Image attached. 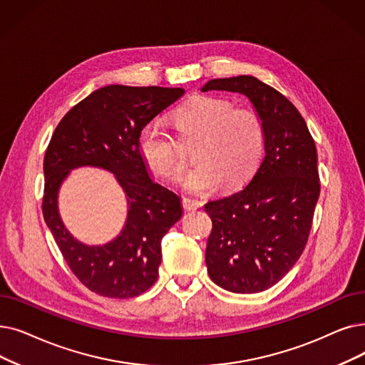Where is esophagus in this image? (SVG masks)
I'll use <instances>...</instances> for the list:
<instances>
[{
  "label": "esophagus",
  "mask_w": 365,
  "mask_h": 365,
  "mask_svg": "<svg viewBox=\"0 0 365 365\" xmlns=\"http://www.w3.org/2000/svg\"><path fill=\"white\" fill-rule=\"evenodd\" d=\"M182 205H183L185 210H197L201 205V202H198L195 200H191V198H183Z\"/></svg>",
  "instance_id": "obj_1"
}]
</instances>
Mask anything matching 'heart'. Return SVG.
Returning a JSON list of instances; mask_svg holds the SVG:
<instances>
[{
	"label": "heart",
	"instance_id": "obj_1",
	"mask_svg": "<svg viewBox=\"0 0 365 365\" xmlns=\"http://www.w3.org/2000/svg\"><path fill=\"white\" fill-rule=\"evenodd\" d=\"M179 143L197 146V163L182 179L189 194L212 192L222 183L232 189L243 185L257 170L265 146L259 116L249 108H237L217 97H198L171 113ZM165 126L150 120L138 133L137 149L143 161L167 180H176L183 170L180 146Z\"/></svg>",
	"mask_w": 365,
	"mask_h": 365
}]
</instances>
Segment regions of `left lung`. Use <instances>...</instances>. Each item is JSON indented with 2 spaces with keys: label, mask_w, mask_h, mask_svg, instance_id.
Listing matches in <instances>:
<instances>
[{
  "label": "left lung",
  "mask_w": 365,
  "mask_h": 365,
  "mask_svg": "<svg viewBox=\"0 0 365 365\" xmlns=\"http://www.w3.org/2000/svg\"><path fill=\"white\" fill-rule=\"evenodd\" d=\"M246 95L265 133V155L249 183L204 205L212 217L205 249L210 279L235 294L272 288L303 253L321 183L306 120L274 88L253 76L213 78L201 88Z\"/></svg>",
  "instance_id": "obj_1"
}]
</instances>
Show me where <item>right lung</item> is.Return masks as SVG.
<instances>
[{"label": "right lung", "mask_w": 365, "mask_h": 365, "mask_svg": "<svg viewBox=\"0 0 365 365\" xmlns=\"http://www.w3.org/2000/svg\"><path fill=\"white\" fill-rule=\"evenodd\" d=\"M185 93L182 88L110 85L93 91L61 119L44 155L43 216L70 270L92 292L133 298L158 279L161 240L182 216L179 195L149 176L137 149L138 133ZM98 166L115 174L129 216L115 241L83 245L66 231L57 192L69 171Z\"/></svg>", "instance_id": "right-lung-1"}]
</instances>
